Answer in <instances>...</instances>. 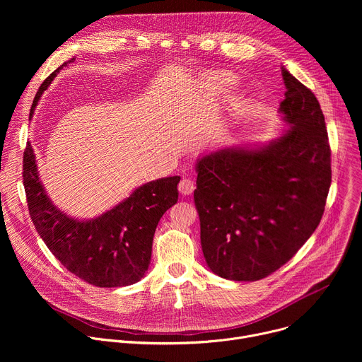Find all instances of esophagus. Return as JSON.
I'll list each match as a JSON object with an SVG mask.
<instances>
[{
  "label": "esophagus",
  "instance_id": "obj_1",
  "mask_svg": "<svg viewBox=\"0 0 362 362\" xmlns=\"http://www.w3.org/2000/svg\"><path fill=\"white\" fill-rule=\"evenodd\" d=\"M193 190H194V182H193L192 179L185 177V179L180 180V183H179V192H180L182 194H185V196H186V194H192Z\"/></svg>",
  "mask_w": 362,
  "mask_h": 362
}]
</instances>
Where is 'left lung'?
<instances>
[{
  "mask_svg": "<svg viewBox=\"0 0 362 362\" xmlns=\"http://www.w3.org/2000/svg\"><path fill=\"white\" fill-rule=\"evenodd\" d=\"M279 113L289 124L267 144L233 146L196 162L194 204L211 271L259 281L300 249L318 228L331 186V148L315 94L284 66Z\"/></svg>",
  "mask_w": 362,
  "mask_h": 362,
  "instance_id": "left-lung-1",
  "label": "left lung"
}]
</instances>
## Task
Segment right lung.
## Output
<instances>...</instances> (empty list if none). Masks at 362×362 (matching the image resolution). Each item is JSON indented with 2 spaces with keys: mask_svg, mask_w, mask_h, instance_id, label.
<instances>
[{
  "mask_svg": "<svg viewBox=\"0 0 362 362\" xmlns=\"http://www.w3.org/2000/svg\"><path fill=\"white\" fill-rule=\"evenodd\" d=\"M71 62L74 59L60 66L40 86L30 119L42 93ZM23 170L31 221L62 265L87 284L100 288L133 285L144 276L151 257L154 230L163 214L177 202L179 176L144 183L110 211L81 221L60 211L47 196L30 141L24 151Z\"/></svg>",
  "mask_w": 362,
  "mask_h": 362,
  "instance_id": "add662e5",
  "label": "right lung"
}]
</instances>
